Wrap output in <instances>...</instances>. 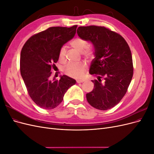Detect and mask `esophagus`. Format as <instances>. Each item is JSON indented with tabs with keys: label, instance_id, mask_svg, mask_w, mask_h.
<instances>
[{
	"label": "esophagus",
	"instance_id": "1",
	"mask_svg": "<svg viewBox=\"0 0 154 154\" xmlns=\"http://www.w3.org/2000/svg\"><path fill=\"white\" fill-rule=\"evenodd\" d=\"M84 82V80H76V82L78 83H82V82Z\"/></svg>",
	"mask_w": 154,
	"mask_h": 154
}]
</instances>
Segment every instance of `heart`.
I'll use <instances>...</instances> for the list:
<instances>
[{
	"label": "heart",
	"instance_id": "b5f03b06",
	"mask_svg": "<svg viewBox=\"0 0 154 154\" xmlns=\"http://www.w3.org/2000/svg\"><path fill=\"white\" fill-rule=\"evenodd\" d=\"M88 42L86 39L82 38V37H76L73 39L71 42L70 45L74 49L77 51L82 52L85 57H91L92 54V49L87 46ZM66 49L64 47L60 48L58 53V58L60 61L63 63L66 62ZM64 72L67 75L73 77V78H80L83 76L85 71V66L84 64L82 63H69L64 67Z\"/></svg>",
	"mask_w": 154,
	"mask_h": 154
}]
</instances>
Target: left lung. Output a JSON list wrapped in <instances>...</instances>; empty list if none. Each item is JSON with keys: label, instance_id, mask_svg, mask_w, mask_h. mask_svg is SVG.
<instances>
[{"label": "left lung", "instance_id": "obj_1", "mask_svg": "<svg viewBox=\"0 0 154 154\" xmlns=\"http://www.w3.org/2000/svg\"><path fill=\"white\" fill-rule=\"evenodd\" d=\"M77 33L94 47L89 73L97 80H92L94 88L86 94L88 103L98 110L112 108L125 95L133 76L129 46L122 35L104 26H80Z\"/></svg>", "mask_w": 154, "mask_h": 154}]
</instances>
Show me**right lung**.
Wrapping results in <instances>:
<instances>
[{
    "mask_svg": "<svg viewBox=\"0 0 154 154\" xmlns=\"http://www.w3.org/2000/svg\"><path fill=\"white\" fill-rule=\"evenodd\" d=\"M77 25L51 27L32 35L23 46L20 53V74L32 100L44 109H53L63 100L68 88L76 80L63 75L51 80V68L58 60L59 51L72 39Z\"/></svg>",
    "mask_w": 154,
    "mask_h": 154,
    "instance_id": "right-lung-1",
    "label": "right lung"
}]
</instances>
